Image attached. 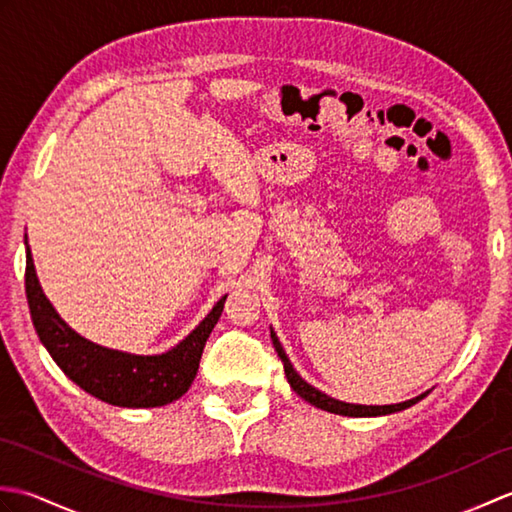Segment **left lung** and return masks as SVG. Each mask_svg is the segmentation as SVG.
<instances>
[{
  "label": "left lung",
  "mask_w": 512,
  "mask_h": 512,
  "mask_svg": "<svg viewBox=\"0 0 512 512\" xmlns=\"http://www.w3.org/2000/svg\"><path fill=\"white\" fill-rule=\"evenodd\" d=\"M270 339H273V345H275V352L279 354L281 363H284V372H286V378L288 383L292 387V391H295L297 396H301L306 402H310V405H314L317 409H323V411H330V413H336V416H352V418H374V416H389V413H396V411H402V409H409L411 405H416L418 400H422L424 396L429 394V391H424V394L411 398V400H405V402H396V405H354V402H343V400H336L328 394H323V391H319L317 387H312L310 383H306L299 374L297 369L292 367L288 354L284 352V345L279 343L275 330L270 328Z\"/></svg>",
  "instance_id": "1"
}]
</instances>
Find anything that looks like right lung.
I'll return each mask as SVG.
<instances>
[{"label": "right lung", "mask_w": 512, "mask_h": 512, "mask_svg": "<svg viewBox=\"0 0 512 512\" xmlns=\"http://www.w3.org/2000/svg\"><path fill=\"white\" fill-rule=\"evenodd\" d=\"M26 297L39 341L63 374L107 405L162 407L187 394L198 374L206 339L220 321L226 295L184 339L162 354H132L92 343L74 332L43 295L26 237Z\"/></svg>", "instance_id": "1"}]
</instances>
